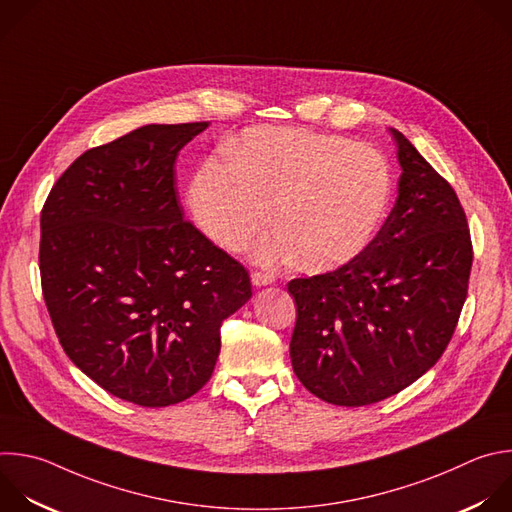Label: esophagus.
I'll return each instance as SVG.
<instances>
[{
	"instance_id": "1",
	"label": "esophagus",
	"mask_w": 512,
	"mask_h": 512,
	"mask_svg": "<svg viewBox=\"0 0 512 512\" xmlns=\"http://www.w3.org/2000/svg\"><path fill=\"white\" fill-rule=\"evenodd\" d=\"M273 281H275V277L269 275V273H261V271H253L251 273V283L255 287H265V285H271Z\"/></svg>"
}]
</instances>
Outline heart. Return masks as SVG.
Returning a JSON list of instances; mask_svg holds the SVG:
<instances>
[{
  "label": "heart",
  "instance_id": "1",
  "mask_svg": "<svg viewBox=\"0 0 512 512\" xmlns=\"http://www.w3.org/2000/svg\"><path fill=\"white\" fill-rule=\"evenodd\" d=\"M235 160L209 158L189 189L199 229L227 251H241L275 219L251 257L279 265L303 257L311 271L342 267L368 249L390 201L392 173L382 152L348 138L299 128H253Z\"/></svg>",
  "mask_w": 512,
  "mask_h": 512
}]
</instances>
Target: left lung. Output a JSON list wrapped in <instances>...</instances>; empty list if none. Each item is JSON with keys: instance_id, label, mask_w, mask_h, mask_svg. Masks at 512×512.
Listing matches in <instances>:
<instances>
[{"instance_id": "obj_1", "label": "left lung", "mask_w": 512, "mask_h": 512, "mask_svg": "<svg viewBox=\"0 0 512 512\" xmlns=\"http://www.w3.org/2000/svg\"><path fill=\"white\" fill-rule=\"evenodd\" d=\"M390 134L402 175L376 239L339 269L287 285L297 305L293 372L335 406L386 400L424 376L444 354L468 291L464 209L412 142Z\"/></svg>"}]
</instances>
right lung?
Wrapping results in <instances>:
<instances>
[{
    "instance_id": "right-lung-1",
    "label": "right lung",
    "mask_w": 512,
    "mask_h": 512,
    "mask_svg": "<svg viewBox=\"0 0 512 512\" xmlns=\"http://www.w3.org/2000/svg\"><path fill=\"white\" fill-rule=\"evenodd\" d=\"M209 122L146 124L86 150L40 217L44 299L68 358L108 394L179 404L215 370L249 273L185 221L179 150Z\"/></svg>"
}]
</instances>
